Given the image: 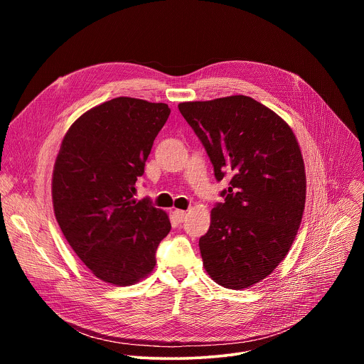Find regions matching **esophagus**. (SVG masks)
I'll return each mask as SVG.
<instances>
[{
  "label": "esophagus",
  "mask_w": 364,
  "mask_h": 364,
  "mask_svg": "<svg viewBox=\"0 0 364 364\" xmlns=\"http://www.w3.org/2000/svg\"><path fill=\"white\" fill-rule=\"evenodd\" d=\"M173 216H174L176 222H178V223H183V222L186 220V216H187V213H186L184 210H174V212H173Z\"/></svg>",
  "instance_id": "obj_1"
}]
</instances>
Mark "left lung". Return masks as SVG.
<instances>
[{
	"instance_id": "obj_1",
	"label": "left lung",
	"mask_w": 364,
	"mask_h": 364,
	"mask_svg": "<svg viewBox=\"0 0 364 364\" xmlns=\"http://www.w3.org/2000/svg\"><path fill=\"white\" fill-rule=\"evenodd\" d=\"M178 109L215 167L232 177L200 237L203 267L229 289L265 279L287 256L301 225L306 178L291 127L257 100L226 96Z\"/></svg>"
}]
</instances>
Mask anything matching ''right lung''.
<instances>
[{
	"label": "right lung",
	"instance_id": "1",
	"mask_svg": "<svg viewBox=\"0 0 364 364\" xmlns=\"http://www.w3.org/2000/svg\"><path fill=\"white\" fill-rule=\"evenodd\" d=\"M167 103L115 97L80 115L66 132L53 168L56 220L92 274L117 287L134 285L155 267V252L171 229L167 213L136 201Z\"/></svg>",
	"mask_w": 364,
	"mask_h": 364
}]
</instances>
